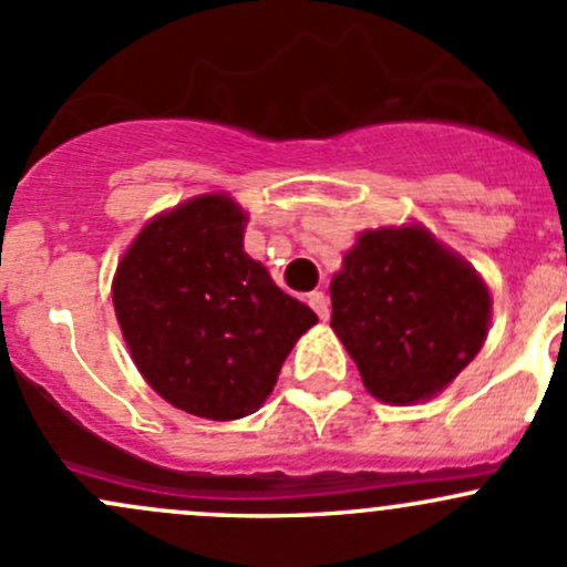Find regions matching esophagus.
Wrapping results in <instances>:
<instances>
[{
	"mask_svg": "<svg viewBox=\"0 0 567 567\" xmlns=\"http://www.w3.org/2000/svg\"><path fill=\"white\" fill-rule=\"evenodd\" d=\"M308 302H311V308L313 311L319 313V319H327L330 317V302H327V295L324 291H311V295H308Z\"/></svg>",
	"mask_w": 567,
	"mask_h": 567,
	"instance_id": "obj_1",
	"label": "esophagus"
}]
</instances>
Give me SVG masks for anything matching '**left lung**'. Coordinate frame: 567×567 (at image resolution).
<instances>
[{
    "instance_id": "left-lung-1",
    "label": "left lung",
    "mask_w": 567,
    "mask_h": 567,
    "mask_svg": "<svg viewBox=\"0 0 567 567\" xmlns=\"http://www.w3.org/2000/svg\"><path fill=\"white\" fill-rule=\"evenodd\" d=\"M330 327L384 404L440 393L481 352L492 319L483 278L423 226L371 229L330 284Z\"/></svg>"
}]
</instances>
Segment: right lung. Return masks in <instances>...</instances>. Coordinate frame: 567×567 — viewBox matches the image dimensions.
<instances>
[{"label": "right lung", "instance_id": "1", "mask_svg": "<svg viewBox=\"0 0 567 567\" xmlns=\"http://www.w3.org/2000/svg\"><path fill=\"white\" fill-rule=\"evenodd\" d=\"M240 204L196 196L150 220L111 297L133 363L161 399L207 420L256 412L317 313L243 250Z\"/></svg>", "mask_w": 567, "mask_h": 567}]
</instances>
